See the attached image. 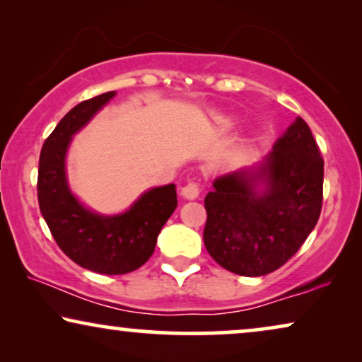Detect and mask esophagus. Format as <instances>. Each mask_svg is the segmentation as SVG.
I'll return each mask as SVG.
<instances>
[{"mask_svg": "<svg viewBox=\"0 0 362 362\" xmlns=\"http://www.w3.org/2000/svg\"><path fill=\"white\" fill-rule=\"evenodd\" d=\"M199 192H201V186H199V182H197V181L186 182V185L182 186V189H181V194L185 196L186 199H196V197L199 196Z\"/></svg>", "mask_w": 362, "mask_h": 362, "instance_id": "1", "label": "esophagus"}]
</instances>
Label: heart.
I'll return each mask as SVG.
<instances>
[{
	"mask_svg": "<svg viewBox=\"0 0 362 362\" xmlns=\"http://www.w3.org/2000/svg\"><path fill=\"white\" fill-rule=\"evenodd\" d=\"M224 122H226V123H229V122H227V120H224Z\"/></svg>",
	"mask_w": 362,
	"mask_h": 362,
	"instance_id": "obj_1",
	"label": "heart"
}]
</instances>
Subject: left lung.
<instances>
[{"label": "left lung", "instance_id": "obj_1", "mask_svg": "<svg viewBox=\"0 0 362 362\" xmlns=\"http://www.w3.org/2000/svg\"><path fill=\"white\" fill-rule=\"evenodd\" d=\"M325 161L313 133L296 118L257 171L216 177L207 192L204 245L232 274L267 275L293 257L323 206ZM262 182L264 192H257Z\"/></svg>", "mask_w": 362, "mask_h": 362}]
</instances>
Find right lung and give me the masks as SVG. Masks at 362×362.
I'll list each match as a JSON object with an SVG mask.
<instances>
[{
    "label": "right lung",
    "instance_id": "obj_1",
    "mask_svg": "<svg viewBox=\"0 0 362 362\" xmlns=\"http://www.w3.org/2000/svg\"><path fill=\"white\" fill-rule=\"evenodd\" d=\"M115 92L83 100L66 113L44 141L37 173V199L54 240L69 259L103 275L140 269L153 255L158 234L177 206L176 187H153L120 216L87 211L69 191L66 151L71 138Z\"/></svg>",
    "mask_w": 362,
    "mask_h": 362
}]
</instances>
